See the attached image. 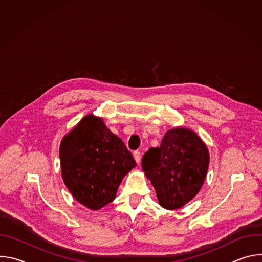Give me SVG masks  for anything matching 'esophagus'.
<instances>
[{"mask_svg": "<svg viewBox=\"0 0 262 262\" xmlns=\"http://www.w3.org/2000/svg\"><path fill=\"white\" fill-rule=\"evenodd\" d=\"M134 159L137 162V164H140V162H141V152L140 151H135L134 152Z\"/></svg>", "mask_w": 262, "mask_h": 262, "instance_id": "esophagus-1", "label": "esophagus"}]
</instances>
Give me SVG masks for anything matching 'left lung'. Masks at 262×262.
Returning a JSON list of instances; mask_svg holds the SVG:
<instances>
[{
	"mask_svg": "<svg viewBox=\"0 0 262 262\" xmlns=\"http://www.w3.org/2000/svg\"><path fill=\"white\" fill-rule=\"evenodd\" d=\"M208 165L206 145L184 127L168 130L161 146L149 149L142 159V169L154 185L160 205L170 210L182 207L198 194Z\"/></svg>",
	"mask_w": 262,
	"mask_h": 262,
	"instance_id": "8db88e82",
	"label": "left lung"
}]
</instances>
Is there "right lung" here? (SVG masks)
<instances>
[{
	"instance_id": "obj_1",
	"label": "right lung",
	"mask_w": 262,
	"mask_h": 262,
	"mask_svg": "<svg viewBox=\"0 0 262 262\" xmlns=\"http://www.w3.org/2000/svg\"><path fill=\"white\" fill-rule=\"evenodd\" d=\"M60 160L70 194L92 210L113 201L123 177L136 167L122 140L93 115L85 116L63 138Z\"/></svg>"
}]
</instances>
